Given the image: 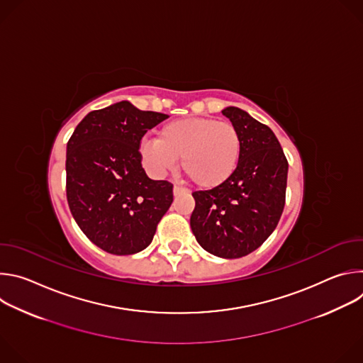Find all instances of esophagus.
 <instances>
[{
    "label": "esophagus",
    "instance_id": "1",
    "mask_svg": "<svg viewBox=\"0 0 363 363\" xmlns=\"http://www.w3.org/2000/svg\"><path fill=\"white\" fill-rule=\"evenodd\" d=\"M181 192H186V188H184V186L179 185V184H175V185H174V194L178 195V194H181Z\"/></svg>",
    "mask_w": 363,
    "mask_h": 363
}]
</instances>
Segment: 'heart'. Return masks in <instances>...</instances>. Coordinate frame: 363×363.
<instances>
[{
    "label": "heart",
    "instance_id": "b5f03b06",
    "mask_svg": "<svg viewBox=\"0 0 363 363\" xmlns=\"http://www.w3.org/2000/svg\"><path fill=\"white\" fill-rule=\"evenodd\" d=\"M242 150L238 129L230 122L210 118H184L164 125L158 139L140 142L143 167L164 177L181 160L185 175L201 188L225 182L237 169Z\"/></svg>",
    "mask_w": 363,
    "mask_h": 363
}]
</instances>
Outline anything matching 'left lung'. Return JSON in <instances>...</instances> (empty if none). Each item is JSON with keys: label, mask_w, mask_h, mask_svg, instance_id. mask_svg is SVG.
<instances>
[{"label": "left lung", "mask_w": 363, "mask_h": 363, "mask_svg": "<svg viewBox=\"0 0 363 363\" xmlns=\"http://www.w3.org/2000/svg\"><path fill=\"white\" fill-rule=\"evenodd\" d=\"M223 115L241 135V158L225 182L192 192L191 228L203 250L238 258L257 250L277 227L286 202L289 162L267 125L234 106Z\"/></svg>", "instance_id": "obj_1"}]
</instances>
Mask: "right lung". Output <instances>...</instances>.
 Segmentation results:
<instances>
[{"mask_svg": "<svg viewBox=\"0 0 363 363\" xmlns=\"http://www.w3.org/2000/svg\"><path fill=\"white\" fill-rule=\"evenodd\" d=\"M167 118L123 100L86 115L67 142L72 216L106 252L128 255L146 248L169 210L174 185L147 178L139 152L143 135Z\"/></svg>", "mask_w": 363, "mask_h": 363, "instance_id": "add662e5", "label": "right lung"}]
</instances>
